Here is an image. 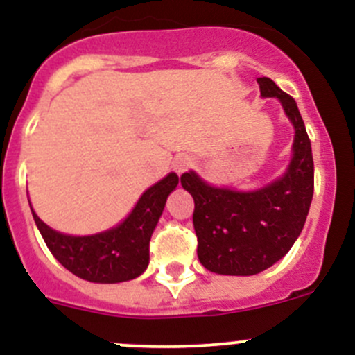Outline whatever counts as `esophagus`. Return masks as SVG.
Here are the masks:
<instances>
[{
	"instance_id": "obj_1",
	"label": "esophagus",
	"mask_w": 355,
	"mask_h": 355,
	"mask_svg": "<svg viewBox=\"0 0 355 355\" xmlns=\"http://www.w3.org/2000/svg\"><path fill=\"white\" fill-rule=\"evenodd\" d=\"M192 164H194V159H192L191 156H178L175 157L173 161V170L177 171V173H184L189 168H192Z\"/></svg>"
}]
</instances>
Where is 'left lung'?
Segmentation results:
<instances>
[{
  "label": "left lung",
  "mask_w": 355,
  "mask_h": 355,
  "mask_svg": "<svg viewBox=\"0 0 355 355\" xmlns=\"http://www.w3.org/2000/svg\"><path fill=\"white\" fill-rule=\"evenodd\" d=\"M257 84L264 98L280 99L295 128L287 173L256 192L211 187L194 171L180 177L194 198L199 261L218 275L249 277L273 266L300 235L313 200V151L295 99L271 78L259 77Z\"/></svg>",
  "instance_id": "left-lung-1"
}]
</instances>
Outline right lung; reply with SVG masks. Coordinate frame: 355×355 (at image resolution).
<instances>
[{
    "mask_svg": "<svg viewBox=\"0 0 355 355\" xmlns=\"http://www.w3.org/2000/svg\"><path fill=\"white\" fill-rule=\"evenodd\" d=\"M177 185L178 177L170 173L142 194L123 223L89 237L58 234L42 223L34 211L32 216L48 249L68 271L94 284H120L139 277L148 268L149 241L168 194Z\"/></svg>",
    "mask_w": 355,
    "mask_h": 355,
    "instance_id": "right-lung-1",
    "label": "right lung"
}]
</instances>
